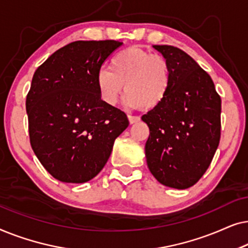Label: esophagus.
<instances>
[{"mask_svg":"<svg viewBox=\"0 0 248 248\" xmlns=\"http://www.w3.org/2000/svg\"><path fill=\"white\" fill-rule=\"evenodd\" d=\"M141 118L139 116H133V115H128V121H130L131 124H135L138 122H140Z\"/></svg>","mask_w":248,"mask_h":248,"instance_id":"obj_1","label":"esophagus"}]
</instances>
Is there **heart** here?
I'll return each mask as SVG.
<instances>
[{
  "label": "heart",
  "instance_id": "heart-1",
  "mask_svg": "<svg viewBox=\"0 0 248 248\" xmlns=\"http://www.w3.org/2000/svg\"><path fill=\"white\" fill-rule=\"evenodd\" d=\"M96 83L100 98L108 106H116L125 88L128 106L152 109L164 103L170 91L171 67L162 55L131 46L111 57L109 70H100Z\"/></svg>",
  "mask_w": 248,
  "mask_h": 248
}]
</instances>
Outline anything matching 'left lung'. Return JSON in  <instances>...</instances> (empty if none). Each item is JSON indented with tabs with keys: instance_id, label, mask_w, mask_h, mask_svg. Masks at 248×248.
Segmentation results:
<instances>
[{
	"instance_id": "obj_1",
	"label": "left lung",
	"mask_w": 248,
	"mask_h": 248,
	"mask_svg": "<svg viewBox=\"0 0 248 248\" xmlns=\"http://www.w3.org/2000/svg\"><path fill=\"white\" fill-rule=\"evenodd\" d=\"M152 47L168 60L172 83L164 103L142 116L150 130L147 164L162 185L185 189L202 177L218 148L221 99L211 77L188 54Z\"/></svg>"
}]
</instances>
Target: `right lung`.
<instances>
[{
  "mask_svg": "<svg viewBox=\"0 0 248 248\" xmlns=\"http://www.w3.org/2000/svg\"><path fill=\"white\" fill-rule=\"evenodd\" d=\"M122 44L79 40L52 54L32 77L27 96L30 144L44 168L63 183L99 174L114 141L128 126L126 114L100 98L96 78Z\"/></svg>",
  "mask_w": 248,
  "mask_h": 248,
  "instance_id": "obj_1",
  "label": "right lung"
}]
</instances>
